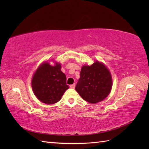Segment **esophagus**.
Returning <instances> with one entry per match:
<instances>
[{"label":"esophagus","mask_w":149,"mask_h":149,"mask_svg":"<svg viewBox=\"0 0 149 149\" xmlns=\"http://www.w3.org/2000/svg\"><path fill=\"white\" fill-rule=\"evenodd\" d=\"M70 86V88H75V83L74 84H71Z\"/></svg>","instance_id":"34e87169"}]
</instances>
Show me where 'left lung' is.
<instances>
[{"label": "left lung", "mask_w": 149, "mask_h": 149, "mask_svg": "<svg viewBox=\"0 0 149 149\" xmlns=\"http://www.w3.org/2000/svg\"><path fill=\"white\" fill-rule=\"evenodd\" d=\"M112 77L109 71L99 61L91 66H83L75 89L84 100L97 103L105 99L111 92Z\"/></svg>", "instance_id": "left-lung-1"}]
</instances>
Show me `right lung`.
I'll return each mask as SVG.
<instances>
[{"label":"right lung","instance_id":"add662e5","mask_svg":"<svg viewBox=\"0 0 149 149\" xmlns=\"http://www.w3.org/2000/svg\"><path fill=\"white\" fill-rule=\"evenodd\" d=\"M31 87L38 100L47 104H53L59 101L66 90V75L61 71V65H49L45 63L37 69L31 81Z\"/></svg>","mask_w":149,"mask_h":149}]
</instances>
